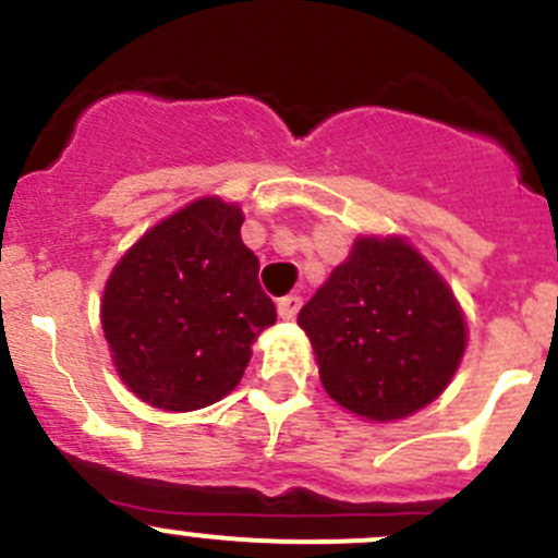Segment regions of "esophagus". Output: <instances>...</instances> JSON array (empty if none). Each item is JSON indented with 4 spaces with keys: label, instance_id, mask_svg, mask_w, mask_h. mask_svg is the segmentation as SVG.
Returning <instances> with one entry per match:
<instances>
[{
    "label": "esophagus",
    "instance_id": "1",
    "mask_svg": "<svg viewBox=\"0 0 558 558\" xmlns=\"http://www.w3.org/2000/svg\"><path fill=\"white\" fill-rule=\"evenodd\" d=\"M300 307H302V296H296V294L280 296V300H278V316L283 318V322H291V318L300 313Z\"/></svg>",
    "mask_w": 558,
    "mask_h": 558
}]
</instances>
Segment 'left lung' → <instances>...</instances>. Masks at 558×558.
<instances>
[{"mask_svg": "<svg viewBox=\"0 0 558 558\" xmlns=\"http://www.w3.org/2000/svg\"><path fill=\"white\" fill-rule=\"evenodd\" d=\"M296 324L329 398L373 423L439 398L466 351L450 286L400 236H360Z\"/></svg>", "mask_w": 558, "mask_h": 558, "instance_id": "left-lung-1", "label": "left lung"}]
</instances>
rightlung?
Masks as SVG:
<instances>
[{"label": "right lung", "mask_w": 558, "mask_h": 558, "mask_svg": "<svg viewBox=\"0 0 558 558\" xmlns=\"http://www.w3.org/2000/svg\"><path fill=\"white\" fill-rule=\"evenodd\" d=\"M242 209L198 198L135 242L108 278L100 322L122 381L144 403L193 411L240 384L278 313L242 242Z\"/></svg>", "instance_id": "add662e5"}]
</instances>
